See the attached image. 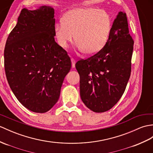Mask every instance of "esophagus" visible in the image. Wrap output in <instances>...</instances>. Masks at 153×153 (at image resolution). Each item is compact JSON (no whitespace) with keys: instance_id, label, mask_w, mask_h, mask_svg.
<instances>
[{"instance_id":"34e87169","label":"esophagus","mask_w":153,"mask_h":153,"mask_svg":"<svg viewBox=\"0 0 153 153\" xmlns=\"http://www.w3.org/2000/svg\"><path fill=\"white\" fill-rule=\"evenodd\" d=\"M71 61H72V68H74V67H75L76 60H75V59H74L72 58V59H71Z\"/></svg>"}]
</instances>
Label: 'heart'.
<instances>
[{
    "label": "heart",
    "instance_id": "b5f03b06",
    "mask_svg": "<svg viewBox=\"0 0 153 153\" xmlns=\"http://www.w3.org/2000/svg\"><path fill=\"white\" fill-rule=\"evenodd\" d=\"M109 13L94 8L73 10L62 17L54 28V36L60 48L66 49L72 42L87 55L98 53L104 47L111 30Z\"/></svg>",
    "mask_w": 153,
    "mask_h": 153
}]
</instances>
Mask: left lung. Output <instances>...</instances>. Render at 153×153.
Wrapping results in <instances>:
<instances>
[{"label": "left lung", "mask_w": 153, "mask_h": 153, "mask_svg": "<svg viewBox=\"0 0 153 153\" xmlns=\"http://www.w3.org/2000/svg\"><path fill=\"white\" fill-rule=\"evenodd\" d=\"M133 49L126 14L120 12L104 47L76 64L80 77L81 98L88 109L105 112L120 100L130 77Z\"/></svg>", "instance_id": "8db88e82"}]
</instances>
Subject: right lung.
I'll use <instances>...</instances> for the list:
<instances>
[{
	"label": "right lung",
	"mask_w": 153,
	"mask_h": 153,
	"mask_svg": "<svg viewBox=\"0 0 153 153\" xmlns=\"http://www.w3.org/2000/svg\"><path fill=\"white\" fill-rule=\"evenodd\" d=\"M54 9L23 8L7 38L4 69L19 102L35 113H45L57 102L71 68L66 51L55 41Z\"/></svg>",
	"instance_id": "add662e5"
}]
</instances>
